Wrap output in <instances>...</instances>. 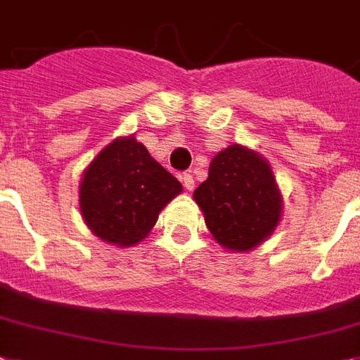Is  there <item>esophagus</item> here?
<instances>
[{
    "label": "esophagus",
    "instance_id": "obj_1",
    "mask_svg": "<svg viewBox=\"0 0 360 360\" xmlns=\"http://www.w3.org/2000/svg\"><path fill=\"white\" fill-rule=\"evenodd\" d=\"M181 181H183V185H185V188L188 190V192L194 190V177H192V174H185L181 177Z\"/></svg>",
    "mask_w": 360,
    "mask_h": 360
}]
</instances>
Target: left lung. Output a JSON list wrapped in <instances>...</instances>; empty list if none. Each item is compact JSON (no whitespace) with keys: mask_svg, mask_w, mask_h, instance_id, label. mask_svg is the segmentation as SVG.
<instances>
[{"mask_svg":"<svg viewBox=\"0 0 360 360\" xmlns=\"http://www.w3.org/2000/svg\"><path fill=\"white\" fill-rule=\"evenodd\" d=\"M194 201L210 235L233 253L261 246L283 216V194L270 162L242 144L216 153L209 177L194 190Z\"/></svg>","mask_w":360,"mask_h":360,"instance_id":"1","label":"left lung"}]
</instances>
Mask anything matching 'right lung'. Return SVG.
<instances>
[{"label":"right lung","instance_id":"1","mask_svg":"<svg viewBox=\"0 0 360 360\" xmlns=\"http://www.w3.org/2000/svg\"><path fill=\"white\" fill-rule=\"evenodd\" d=\"M183 185L129 136H118L90 160L79 183V210L90 233L118 248L150 235Z\"/></svg>","mask_w":360,"mask_h":360}]
</instances>
